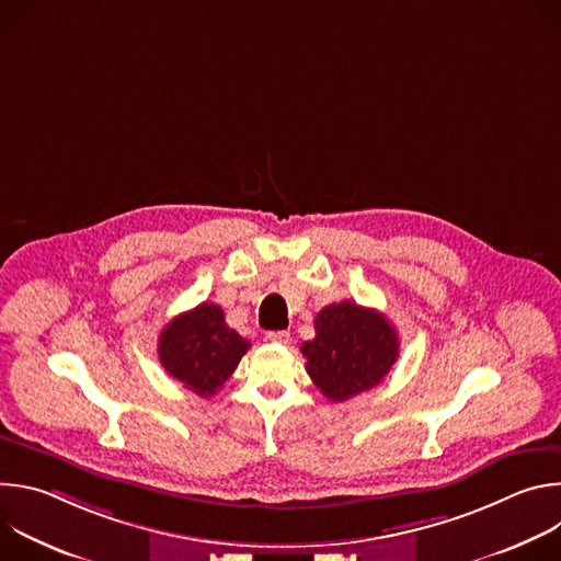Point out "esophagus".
Here are the masks:
<instances>
[{
  "label": "esophagus",
  "instance_id": "34e87169",
  "mask_svg": "<svg viewBox=\"0 0 561 561\" xmlns=\"http://www.w3.org/2000/svg\"><path fill=\"white\" fill-rule=\"evenodd\" d=\"M266 337H268L271 342H275V344H284V346L290 344V333H286V331H273V333H268Z\"/></svg>",
  "mask_w": 561,
  "mask_h": 561
}]
</instances>
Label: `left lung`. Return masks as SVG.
Returning <instances> with one entry per match:
<instances>
[{"label": "left lung", "mask_w": 561, "mask_h": 561, "mask_svg": "<svg viewBox=\"0 0 561 561\" xmlns=\"http://www.w3.org/2000/svg\"><path fill=\"white\" fill-rule=\"evenodd\" d=\"M306 373L331 402L377 386L399 357V337L388 319L353 301L331 304L314 317V340L301 346Z\"/></svg>", "instance_id": "left-lung-1"}]
</instances>
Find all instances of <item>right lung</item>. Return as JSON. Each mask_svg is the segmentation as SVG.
Segmentation results:
<instances>
[{
    "label": "right lung",
    "mask_w": 561,
    "mask_h": 561,
    "mask_svg": "<svg viewBox=\"0 0 561 561\" xmlns=\"http://www.w3.org/2000/svg\"><path fill=\"white\" fill-rule=\"evenodd\" d=\"M249 348L226 324L224 310L210 301L178 314L157 344L164 370L199 397H213Z\"/></svg>",
    "instance_id": "obj_1"
}]
</instances>
